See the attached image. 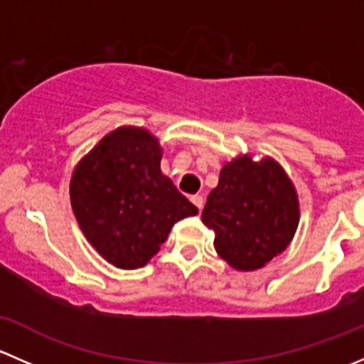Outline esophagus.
I'll list each match as a JSON object with an SVG mask.
<instances>
[{
	"label": "esophagus",
	"instance_id": "34e87169",
	"mask_svg": "<svg viewBox=\"0 0 364 364\" xmlns=\"http://www.w3.org/2000/svg\"><path fill=\"white\" fill-rule=\"evenodd\" d=\"M190 200H192V203L197 205V209H199V211L203 209V205H204V197L203 196H199V193H197V196L190 197Z\"/></svg>",
	"mask_w": 364,
	"mask_h": 364
}]
</instances>
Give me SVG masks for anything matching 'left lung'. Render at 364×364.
<instances>
[{"label": "left lung", "mask_w": 364, "mask_h": 364, "mask_svg": "<svg viewBox=\"0 0 364 364\" xmlns=\"http://www.w3.org/2000/svg\"><path fill=\"white\" fill-rule=\"evenodd\" d=\"M215 248L240 271L269 262L291 243L299 222L296 190L277 161L248 156L223 165L203 209Z\"/></svg>", "instance_id": "1"}]
</instances>
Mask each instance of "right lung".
<instances>
[{"label":"right lung","mask_w":364,"mask_h":364,"mask_svg":"<svg viewBox=\"0 0 364 364\" xmlns=\"http://www.w3.org/2000/svg\"><path fill=\"white\" fill-rule=\"evenodd\" d=\"M160 144L142 128L105 135L73 171L70 199L84 236L121 269L141 267L172 225L197 208L160 171Z\"/></svg>","instance_id":"add662e5"}]
</instances>
